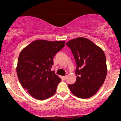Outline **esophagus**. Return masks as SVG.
<instances>
[{"mask_svg":"<svg viewBox=\"0 0 121 121\" xmlns=\"http://www.w3.org/2000/svg\"><path fill=\"white\" fill-rule=\"evenodd\" d=\"M68 75H69V73H66V75H65L64 77V80H66Z\"/></svg>","mask_w":121,"mask_h":121,"instance_id":"obj_1","label":"esophagus"}]
</instances>
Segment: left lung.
Listing matches in <instances>:
<instances>
[{
	"mask_svg": "<svg viewBox=\"0 0 121 121\" xmlns=\"http://www.w3.org/2000/svg\"><path fill=\"white\" fill-rule=\"evenodd\" d=\"M66 44L71 49L77 64L76 82L68 85L70 91L84 99L93 96L106 77V60L103 50L84 37L72 39Z\"/></svg>",
	"mask_w": 121,
	"mask_h": 121,
	"instance_id": "obj_1",
	"label": "left lung"
}]
</instances>
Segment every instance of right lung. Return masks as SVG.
<instances>
[{
    "instance_id": "obj_1",
    "label": "right lung",
    "mask_w": 121,
    "mask_h": 121,
    "mask_svg": "<svg viewBox=\"0 0 121 121\" xmlns=\"http://www.w3.org/2000/svg\"><path fill=\"white\" fill-rule=\"evenodd\" d=\"M65 43L37 40L21 51L16 67L18 78L22 87L35 99L44 100L56 93L61 79L51 68L54 56Z\"/></svg>"
}]
</instances>
